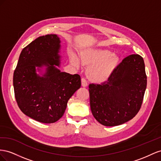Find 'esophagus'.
Here are the masks:
<instances>
[{"label":"esophagus","instance_id":"obj_1","mask_svg":"<svg viewBox=\"0 0 161 161\" xmlns=\"http://www.w3.org/2000/svg\"><path fill=\"white\" fill-rule=\"evenodd\" d=\"M81 86L83 87H86L88 86V81L85 78H81Z\"/></svg>","mask_w":161,"mask_h":161}]
</instances>
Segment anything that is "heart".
Instances as JSON below:
<instances>
[{
	"label": "heart",
	"instance_id": "heart-1",
	"mask_svg": "<svg viewBox=\"0 0 161 161\" xmlns=\"http://www.w3.org/2000/svg\"><path fill=\"white\" fill-rule=\"evenodd\" d=\"M112 55L108 50L98 49H87L81 53L82 63L92 65L88 69V75L92 80L102 81L110 75L118 63L117 58ZM71 61L75 67L80 65L79 59L74 54L71 56Z\"/></svg>",
	"mask_w": 161,
	"mask_h": 161
}]
</instances>
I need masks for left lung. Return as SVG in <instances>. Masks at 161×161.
I'll list each match as a JSON object with an SVG mask.
<instances>
[{"label":"left lung","mask_w":161,"mask_h":161,"mask_svg":"<svg viewBox=\"0 0 161 161\" xmlns=\"http://www.w3.org/2000/svg\"><path fill=\"white\" fill-rule=\"evenodd\" d=\"M146 85L143 58L137 54L129 55L114 69L107 81L89 85L92 113L105 126L127 122L139 112Z\"/></svg>","instance_id":"left-lung-1"}]
</instances>
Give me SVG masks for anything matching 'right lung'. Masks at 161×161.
Segmentation results:
<instances>
[{
  "label": "right lung",
  "instance_id": "right-lung-1",
  "mask_svg": "<svg viewBox=\"0 0 161 161\" xmlns=\"http://www.w3.org/2000/svg\"><path fill=\"white\" fill-rule=\"evenodd\" d=\"M60 40L56 34L40 36L20 54L13 73V87L18 107L25 115L43 123L61 119L69 99L81 87L80 75L61 72L58 50ZM48 66L47 74L40 77L35 67Z\"/></svg>",
  "mask_w": 161,
  "mask_h": 161
}]
</instances>
